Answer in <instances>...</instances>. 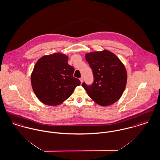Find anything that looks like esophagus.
I'll return each instance as SVG.
<instances>
[{"label":"esophagus","instance_id":"esophagus-1","mask_svg":"<svg viewBox=\"0 0 160 160\" xmlns=\"http://www.w3.org/2000/svg\"><path fill=\"white\" fill-rule=\"evenodd\" d=\"M79 80H80V81H81V83L83 82V78H81L79 79Z\"/></svg>","mask_w":160,"mask_h":160}]
</instances>
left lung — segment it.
Segmentation results:
<instances>
[{"instance_id": "left-lung-1", "label": "left lung", "mask_w": 160, "mask_h": 160, "mask_svg": "<svg viewBox=\"0 0 160 160\" xmlns=\"http://www.w3.org/2000/svg\"><path fill=\"white\" fill-rule=\"evenodd\" d=\"M86 60L92 70L94 81L91 86H82L88 95L98 104L106 106L122 97L127 85L126 68L112 52L108 50L87 53Z\"/></svg>"}]
</instances>
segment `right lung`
<instances>
[{"instance_id": "obj_1", "label": "right lung", "mask_w": 160, "mask_h": 160, "mask_svg": "<svg viewBox=\"0 0 160 160\" xmlns=\"http://www.w3.org/2000/svg\"><path fill=\"white\" fill-rule=\"evenodd\" d=\"M68 59L63 54L54 53L44 56L35 63L30 78L32 87L44 104H60L81 84L79 79L73 77L74 69Z\"/></svg>"}]
</instances>
